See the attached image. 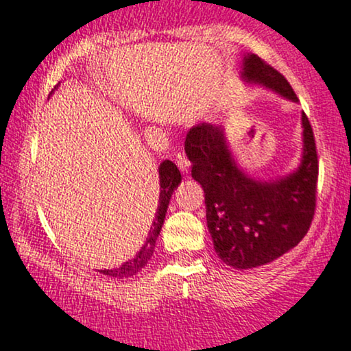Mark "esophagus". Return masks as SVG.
I'll return each mask as SVG.
<instances>
[{
	"label": "esophagus",
	"mask_w": 351,
	"mask_h": 351,
	"mask_svg": "<svg viewBox=\"0 0 351 351\" xmlns=\"http://www.w3.org/2000/svg\"><path fill=\"white\" fill-rule=\"evenodd\" d=\"M177 166H179V169L182 172H189L190 169V161L187 159V156L185 154H179L177 156Z\"/></svg>",
	"instance_id": "esophagus-1"
}]
</instances>
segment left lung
I'll return each mask as SVG.
<instances>
[{"label": "left lung", "instance_id": "left-lung-1", "mask_svg": "<svg viewBox=\"0 0 351 351\" xmlns=\"http://www.w3.org/2000/svg\"><path fill=\"white\" fill-rule=\"evenodd\" d=\"M241 77L289 102L291 86L257 55L242 58ZM302 151L295 171L275 179H255L237 164L219 125L198 123L185 138L192 177L205 192L206 224L216 254L226 265L249 270L276 261L296 247L311 226L317 187V153L311 123L301 115Z\"/></svg>", "mask_w": 351, "mask_h": 351}]
</instances>
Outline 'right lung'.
I'll use <instances>...</instances> for the list:
<instances>
[{
	"mask_svg": "<svg viewBox=\"0 0 351 351\" xmlns=\"http://www.w3.org/2000/svg\"><path fill=\"white\" fill-rule=\"evenodd\" d=\"M58 88V86H56ZM55 88V89H56ZM159 172V200H158V211H156V218L153 219V224H151L148 236H146L145 244L143 247L138 250V254L133 258H130L123 263V265L115 267V268H104V270H97L99 274L109 275L112 278H130V276L136 275L138 271L141 270L146 263L149 262V258L153 257L156 241H158L159 232H161V228L164 224V218H166L169 202H171L172 193L174 190L179 187L180 180H182V176H180L179 169L172 161L161 162V166L158 169Z\"/></svg>",
	"mask_w": 351,
	"mask_h": 351,
	"instance_id": "1",
	"label": "right lung"
}]
</instances>
